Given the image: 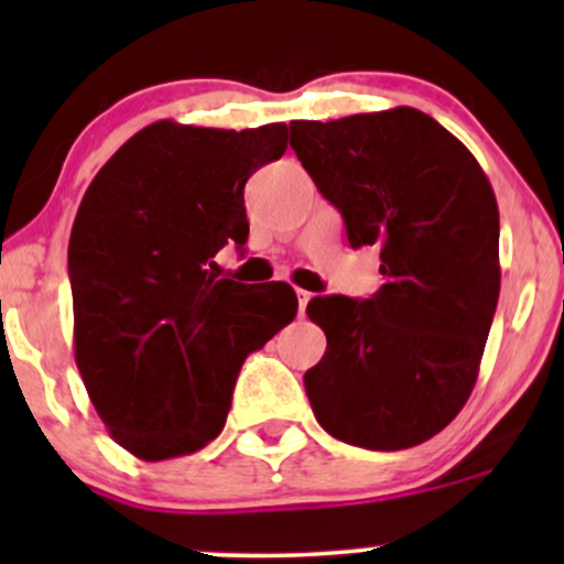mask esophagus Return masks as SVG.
I'll use <instances>...</instances> for the list:
<instances>
[{
    "mask_svg": "<svg viewBox=\"0 0 564 564\" xmlns=\"http://www.w3.org/2000/svg\"><path fill=\"white\" fill-rule=\"evenodd\" d=\"M310 291H304V289H296V300H300V315H304V310H307V302H310Z\"/></svg>",
    "mask_w": 564,
    "mask_h": 564,
    "instance_id": "1",
    "label": "esophagus"
}]
</instances>
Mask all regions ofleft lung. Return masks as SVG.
Segmentation results:
<instances>
[{"mask_svg":"<svg viewBox=\"0 0 564 564\" xmlns=\"http://www.w3.org/2000/svg\"><path fill=\"white\" fill-rule=\"evenodd\" d=\"M291 148L384 275L371 300L307 304L326 332L304 373L310 405L341 443L413 448L456 419L480 371L501 289L494 187L448 129L405 106L291 121Z\"/></svg>","mask_w":564,"mask_h":564,"instance_id":"1","label":"left lung"}]
</instances>
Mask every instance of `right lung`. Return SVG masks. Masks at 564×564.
Here are the masks:
<instances>
[{
  "label": "right lung",
  "mask_w": 564,
  "mask_h": 564,
  "mask_svg": "<svg viewBox=\"0 0 564 564\" xmlns=\"http://www.w3.org/2000/svg\"><path fill=\"white\" fill-rule=\"evenodd\" d=\"M289 127L156 121L97 172L68 243L76 366L97 416L142 462L223 432L243 360L296 315V294L219 278L249 238L243 185L281 159Z\"/></svg>",
  "instance_id": "right-lung-1"
}]
</instances>
